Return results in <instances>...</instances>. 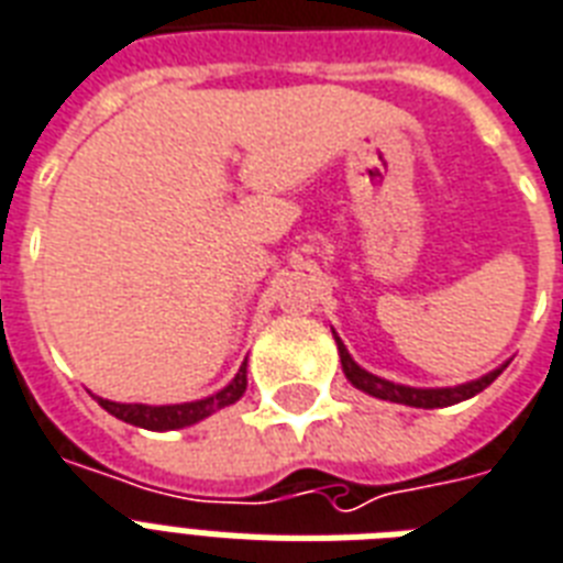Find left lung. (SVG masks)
Masks as SVG:
<instances>
[{
    "label": "left lung",
    "mask_w": 563,
    "mask_h": 563,
    "mask_svg": "<svg viewBox=\"0 0 563 563\" xmlns=\"http://www.w3.org/2000/svg\"><path fill=\"white\" fill-rule=\"evenodd\" d=\"M331 334L336 340V352H340V363H343V372L349 377V384L360 393L372 395V398H380V401H393V404H404V407H418V409H439V407H453V404L467 401V398H474L485 389V386H492L500 372L506 368L503 363L500 368H494L488 375L476 377V380H467V384L460 386H435V389H421V386H407V384H395V380H386V377H377L372 372L360 366L357 360L349 354L345 343L336 336V331L331 328Z\"/></svg>",
    "instance_id": "left-lung-1"
}]
</instances>
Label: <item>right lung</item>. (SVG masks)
<instances>
[{
	"mask_svg": "<svg viewBox=\"0 0 563 563\" xmlns=\"http://www.w3.org/2000/svg\"><path fill=\"white\" fill-rule=\"evenodd\" d=\"M246 393V363L238 368V375L229 380L223 389H218L209 398H200V401H186V404H121V401H107V398H98L110 416H115L119 421H128L133 427H145V430H183V427H191L203 418L214 416L218 409L232 407L235 401H241Z\"/></svg>",
	"mask_w": 563,
	"mask_h": 563,
	"instance_id": "obj_1",
	"label": "right lung"
}]
</instances>
